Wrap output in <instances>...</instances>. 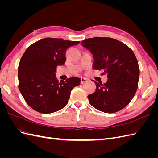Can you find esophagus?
<instances>
[{"instance_id": "esophagus-1", "label": "esophagus", "mask_w": 158, "mask_h": 158, "mask_svg": "<svg viewBox=\"0 0 158 158\" xmlns=\"http://www.w3.org/2000/svg\"><path fill=\"white\" fill-rule=\"evenodd\" d=\"M80 80H81V84H83L85 82H87V81H88V80L85 78H81Z\"/></svg>"}]
</instances>
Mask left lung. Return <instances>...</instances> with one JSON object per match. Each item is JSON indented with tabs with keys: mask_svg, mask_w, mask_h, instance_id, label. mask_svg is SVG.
<instances>
[{
	"mask_svg": "<svg viewBox=\"0 0 158 158\" xmlns=\"http://www.w3.org/2000/svg\"><path fill=\"white\" fill-rule=\"evenodd\" d=\"M93 54V67L107 74V82H94L96 90L89 95V103L107 113L125 107L138 88L140 69L133 51L125 44L110 37H95L81 42Z\"/></svg>",
	"mask_w": 158,
	"mask_h": 158,
	"instance_id": "obj_1",
	"label": "left lung"
}]
</instances>
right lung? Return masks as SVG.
I'll list each match as a JSON object with an SVG mask.
<instances>
[{
    "label": "right lung",
    "mask_w": 158,
    "mask_h": 158,
    "mask_svg": "<svg viewBox=\"0 0 158 158\" xmlns=\"http://www.w3.org/2000/svg\"><path fill=\"white\" fill-rule=\"evenodd\" d=\"M80 41L47 37L27 47L18 66L19 90L30 107L41 113H51L64 108L70 92L79 85L80 79H56L57 66L63 65L69 47Z\"/></svg>",
    "instance_id": "right-lung-1"
}]
</instances>
